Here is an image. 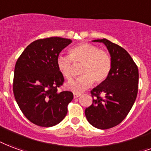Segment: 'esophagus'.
<instances>
[{"label": "esophagus", "mask_w": 151, "mask_h": 151, "mask_svg": "<svg viewBox=\"0 0 151 151\" xmlns=\"http://www.w3.org/2000/svg\"><path fill=\"white\" fill-rule=\"evenodd\" d=\"M80 96L81 94L78 93H73V97H74V98H78V97H79Z\"/></svg>", "instance_id": "obj_1"}]
</instances>
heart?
Wrapping results in <instances>:
<instances>
[{
    "label": "heart",
    "mask_w": 151,
    "mask_h": 151,
    "mask_svg": "<svg viewBox=\"0 0 151 151\" xmlns=\"http://www.w3.org/2000/svg\"><path fill=\"white\" fill-rule=\"evenodd\" d=\"M57 67L67 81L74 76V65H81L80 73L76 80L67 84L70 90L81 93L90 87L93 82L101 83L109 76L111 68V56L106 50L91 43H81L70 50V55H59L57 58Z\"/></svg>",
    "instance_id": "heart-1"
}]
</instances>
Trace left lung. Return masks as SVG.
Here are the masks:
<instances>
[{"label": "left lung", "instance_id": "1", "mask_svg": "<svg viewBox=\"0 0 151 151\" xmlns=\"http://www.w3.org/2000/svg\"><path fill=\"white\" fill-rule=\"evenodd\" d=\"M93 42L106 46L111 55V68L108 78L91 91L93 104L86 108L85 114L91 125L105 130L120 124L132 109L138 93L139 70L120 46L106 39Z\"/></svg>", "mask_w": 151, "mask_h": 151}]
</instances>
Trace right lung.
<instances>
[{
    "label": "right lung",
    "instance_id": "obj_1",
    "mask_svg": "<svg viewBox=\"0 0 151 151\" xmlns=\"http://www.w3.org/2000/svg\"><path fill=\"white\" fill-rule=\"evenodd\" d=\"M71 42L61 37L35 40L25 48L16 63L15 99L25 117L35 125L55 126L67 114L73 94L70 91H58L64 78L56 62L61 51Z\"/></svg>",
    "mask_w": 151,
    "mask_h": 151
}]
</instances>
